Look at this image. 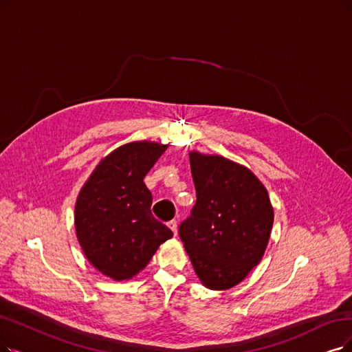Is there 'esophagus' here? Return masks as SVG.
Returning <instances> with one entry per match:
<instances>
[{
  "label": "esophagus",
  "instance_id": "1",
  "mask_svg": "<svg viewBox=\"0 0 352 352\" xmlns=\"http://www.w3.org/2000/svg\"><path fill=\"white\" fill-rule=\"evenodd\" d=\"M167 227H168V228H170V230L173 231V234H175V235L177 234V222H176L175 219H172V221H168V222H167Z\"/></svg>",
  "mask_w": 352,
  "mask_h": 352
}]
</instances>
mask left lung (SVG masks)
<instances>
[{
	"label": "left lung",
	"instance_id": "left-lung-1",
	"mask_svg": "<svg viewBox=\"0 0 352 352\" xmlns=\"http://www.w3.org/2000/svg\"><path fill=\"white\" fill-rule=\"evenodd\" d=\"M196 204L179 225L193 269L212 290L234 287L256 267L273 227L269 193L247 167L190 153Z\"/></svg>",
	"mask_w": 352,
	"mask_h": 352
}]
</instances>
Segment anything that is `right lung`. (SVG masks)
<instances>
[{
    "label": "right lung",
    "instance_id": "1",
    "mask_svg": "<svg viewBox=\"0 0 352 352\" xmlns=\"http://www.w3.org/2000/svg\"><path fill=\"white\" fill-rule=\"evenodd\" d=\"M166 146L135 142L118 147L96 166L75 206L79 244L96 270L125 280L143 270L173 232L151 214L143 179Z\"/></svg>",
    "mask_w": 352,
    "mask_h": 352
}]
</instances>
